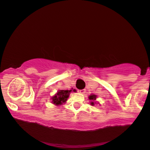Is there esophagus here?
I'll use <instances>...</instances> for the list:
<instances>
[{"instance_id":"obj_1","label":"esophagus","mask_w":150,"mask_h":150,"mask_svg":"<svg viewBox=\"0 0 150 150\" xmlns=\"http://www.w3.org/2000/svg\"><path fill=\"white\" fill-rule=\"evenodd\" d=\"M78 92L81 94H85L86 93V90L85 89H83V90H79Z\"/></svg>"}]
</instances>
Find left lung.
<instances>
[{"label":"left lung","instance_id":"1","mask_svg":"<svg viewBox=\"0 0 150 150\" xmlns=\"http://www.w3.org/2000/svg\"><path fill=\"white\" fill-rule=\"evenodd\" d=\"M97 96L94 94H91L88 96V99L90 100V104H91L92 106H94L95 105H97V104H100L98 101H96Z\"/></svg>","mask_w":150,"mask_h":150}]
</instances>
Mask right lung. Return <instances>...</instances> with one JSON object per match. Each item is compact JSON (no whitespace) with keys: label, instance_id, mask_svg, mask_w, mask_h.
Returning a JSON list of instances; mask_svg holds the SVG:
<instances>
[{"label":"right lung","instance_id":"obj_1","mask_svg":"<svg viewBox=\"0 0 150 150\" xmlns=\"http://www.w3.org/2000/svg\"><path fill=\"white\" fill-rule=\"evenodd\" d=\"M71 91L76 92V90H73V88H71V90H59L54 94V96L51 98V100H52L51 103L54 104L55 106L62 105V104L66 103L69 97L70 93H71Z\"/></svg>","mask_w":150,"mask_h":150}]
</instances>
